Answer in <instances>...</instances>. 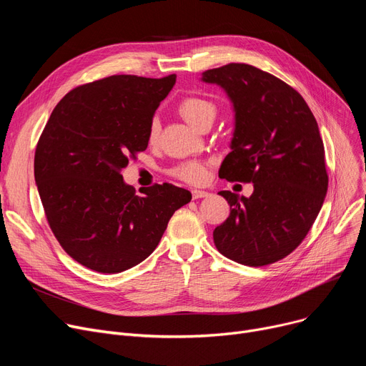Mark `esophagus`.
Listing matches in <instances>:
<instances>
[{"instance_id":"esophagus-1","label":"esophagus","mask_w":366,"mask_h":366,"mask_svg":"<svg viewBox=\"0 0 366 366\" xmlns=\"http://www.w3.org/2000/svg\"><path fill=\"white\" fill-rule=\"evenodd\" d=\"M210 193H207V191H203V189H193V199L194 200H199V199H206L209 197Z\"/></svg>"}]
</instances>
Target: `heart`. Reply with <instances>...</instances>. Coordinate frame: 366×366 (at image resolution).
<instances>
[{
  "instance_id": "obj_1",
  "label": "heart",
  "mask_w": 366,
  "mask_h": 366,
  "mask_svg": "<svg viewBox=\"0 0 366 366\" xmlns=\"http://www.w3.org/2000/svg\"><path fill=\"white\" fill-rule=\"evenodd\" d=\"M178 111L188 124L199 129L204 122H214L217 117V107L199 96H188L178 105ZM160 123L159 119H152L148 127V139L154 142L159 138ZM172 175L188 184H202L206 179V166L200 162H185L172 169Z\"/></svg>"
}]
</instances>
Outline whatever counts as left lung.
<instances>
[{
  "mask_svg": "<svg viewBox=\"0 0 366 366\" xmlns=\"http://www.w3.org/2000/svg\"><path fill=\"white\" fill-rule=\"evenodd\" d=\"M202 80L221 86L236 112L219 178L254 184L251 197L219 191L229 217L215 228V246L243 265L273 264L300 246L328 191L317 122L295 89L252 65L207 69Z\"/></svg>",
  "mask_w": 366,
  "mask_h": 366,
  "instance_id": "obj_1",
  "label": "left lung"
}]
</instances>
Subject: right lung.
Wrapping results in <instances>:
<instances>
[{"mask_svg": "<svg viewBox=\"0 0 366 366\" xmlns=\"http://www.w3.org/2000/svg\"><path fill=\"white\" fill-rule=\"evenodd\" d=\"M177 75H111L68 92L38 139L34 175L64 251L99 273H120L157 247L175 210L191 200L172 184L141 188L122 169L148 147V127Z\"/></svg>", "mask_w": 366, "mask_h": 366, "instance_id": "1", "label": "right lung"}]
</instances>
